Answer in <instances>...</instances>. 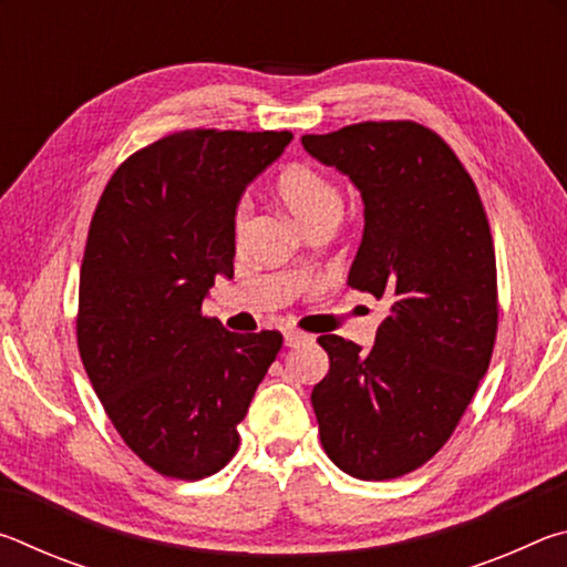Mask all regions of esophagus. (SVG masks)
Returning <instances> with one entry per match:
<instances>
[{"label":"esophagus","instance_id":"esophagus-1","mask_svg":"<svg viewBox=\"0 0 567 567\" xmlns=\"http://www.w3.org/2000/svg\"><path fill=\"white\" fill-rule=\"evenodd\" d=\"M305 340H307V334L300 332V330H287L285 332V344H287V348H297V344L305 342Z\"/></svg>","mask_w":567,"mask_h":567}]
</instances>
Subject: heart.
<instances>
[{
  "label": "heart",
  "mask_w": 567,
  "mask_h": 567,
  "mask_svg": "<svg viewBox=\"0 0 567 567\" xmlns=\"http://www.w3.org/2000/svg\"><path fill=\"white\" fill-rule=\"evenodd\" d=\"M275 195L305 227H312L322 219H338L342 207L338 185L310 162H287L275 175ZM247 213V203L239 199L233 209V229L237 237L243 235Z\"/></svg>",
  "instance_id": "obj_1"
}]
</instances>
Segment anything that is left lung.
<instances>
[{"label": "left lung", "instance_id": "left-lung-1", "mask_svg": "<svg viewBox=\"0 0 567 567\" xmlns=\"http://www.w3.org/2000/svg\"><path fill=\"white\" fill-rule=\"evenodd\" d=\"M302 145L360 189L364 233L348 285L388 302L370 352L318 338L330 358L312 390L322 447L352 477L408 475L455 433L493 358L497 270L483 199L425 124L360 122Z\"/></svg>", "mask_w": 567, "mask_h": 567}]
</instances>
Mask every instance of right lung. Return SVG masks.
I'll list each match as a JSON object with an SVG mask.
<instances>
[{"label": "right lung", "mask_w": 567, "mask_h": 567, "mask_svg": "<svg viewBox=\"0 0 567 567\" xmlns=\"http://www.w3.org/2000/svg\"><path fill=\"white\" fill-rule=\"evenodd\" d=\"M292 132L182 130L130 155L94 209L76 348L114 430L142 463L203 480L237 453V425L282 348L203 315L233 277V209Z\"/></svg>", "instance_id": "1"}]
</instances>
